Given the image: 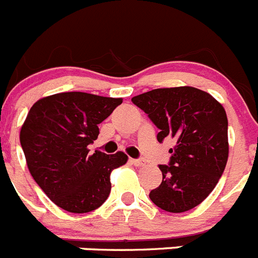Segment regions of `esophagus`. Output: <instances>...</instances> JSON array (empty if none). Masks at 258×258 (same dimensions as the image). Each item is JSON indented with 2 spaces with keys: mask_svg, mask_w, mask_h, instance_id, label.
<instances>
[{
  "mask_svg": "<svg viewBox=\"0 0 258 258\" xmlns=\"http://www.w3.org/2000/svg\"><path fill=\"white\" fill-rule=\"evenodd\" d=\"M132 163L134 164L136 166H142L143 164H145V160H142V159H132Z\"/></svg>",
  "mask_w": 258,
  "mask_h": 258,
  "instance_id": "34e87169",
  "label": "esophagus"
}]
</instances>
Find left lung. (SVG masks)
<instances>
[{
  "mask_svg": "<svg viewBox=\"0 0 258 258\" xmlns=\"http://www.w3.org/2000/svg\"><path fill=\"white\" fill-rule=\"evenodd\" d=\"M160 132L157 141L172 137L169 165H159L160 186L150 192L155 206L182 213L199 206L216 187L229 157L225 108L192 86L154 89L132 98Z\"/></svg>",
  "mask_w": 258,
  "mask_h": 258,
  "instance_id": "obj_1",
  "label": "left lung"
}]
</instances>
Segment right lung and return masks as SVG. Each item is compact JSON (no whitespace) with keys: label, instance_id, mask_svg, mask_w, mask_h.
<instances>
[{"label":"right lung","instance_id":"obj_1","mask_svg":"<svg viewBox=\"0 0 258 258\" xmlns=\"http://www.w3.org/2000/svg\"><path fill=\"white\" fill-rule=\"evenodd\" d=\"M122 103L81 92L41 98L29 109L20 129V145L36 183L50 200L71 213L99 208L111 191V172L127 156L95 151L88 146L99 134L98 124Z\"/></svg>","mask_w":258,"mask_h":258}]
</instances>
